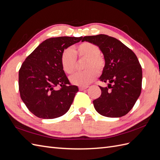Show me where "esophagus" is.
I'll list each match as a JSON object with an SVG mask.
<instances>
[{
  "instance_id": "1",
  "label": "esophagus",
  "mask_w": 160,
  "mask_h": 160,
  "mask_svg": "<svg viewBox=\"0 0 160 160\" xmlns=\"http://www.w3.org/2000/svg\"><path fill=\"white\" fill-rule=\"evenodd\" d=\"M88 87H80L79 89H80V91H83V90L87 89Z\"/></svg>"
}]
</instances>
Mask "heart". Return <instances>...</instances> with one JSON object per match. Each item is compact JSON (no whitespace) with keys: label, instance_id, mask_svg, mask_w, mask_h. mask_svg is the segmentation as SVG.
Here are the masks:
<instances>
[{"label":"heart","instance_id":"heart-1","mask_svg":"<svg viewBox=\"0 0 160 160\" xmlns=\"http://www.w3.org/2000/svg\"><path fill=\"white\" fill-rule=\"evenodd\" d=\"M76 55L79 57L87 58L85 69L82 72L76 73L70 77V82L80 87H87L95 80L97 76V71H101L105 65V60L100 53V49L96 44L84 42L77 46ZM76 57L70 48L65 49L61 57V63L64 72L67 74H72L74 72ZM95 68L96 69H93Z\"/></svg>","mask_w":160,"mask_h":160}]
</instances>
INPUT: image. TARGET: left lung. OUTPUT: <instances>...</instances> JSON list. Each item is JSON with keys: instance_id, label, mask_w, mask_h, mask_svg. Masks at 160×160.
<instances>
[{"instance_id": "1", "label": "left lung", "mask_w": 160, "mask_h": 160, "mask_svg": "<svg viewBox=\"0 0 160 160\" xmlns=\"http://www.w3.org/2000/svg\"><path fill=\"white\" fill-rule=\"evenodd\" d=\"M103 52L105 67L99 80L108 83L99 87L101 95L93 101L96 111L109 118H120L133 108L141 92L142 68L134 52L118 39L105 34L84 36Z\"/></svg>"}]
</instances>
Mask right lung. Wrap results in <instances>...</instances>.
Listing matches in <instances>:
<instances>
[{"label": "right lung", "instance_id": "1", "mask_svg": "<svg viewBox=\"0 0 160 160\" xmlns=\"http://www.w3.org/2000/svg\"><path fill=\"white\" fill-rule=\"evenodd\" d=\"M82 37L51 38L45 40L27 57L19 71V91L29 111L42 119H53L69 110L78 91L71 85L63 70L61 57ZM59 86V89H56Z\"/></svg>", "mask_w": 160, "mask_h": 160}]
</instances>
